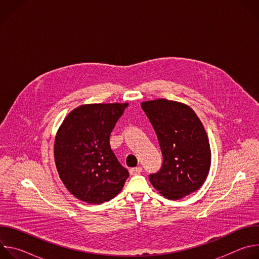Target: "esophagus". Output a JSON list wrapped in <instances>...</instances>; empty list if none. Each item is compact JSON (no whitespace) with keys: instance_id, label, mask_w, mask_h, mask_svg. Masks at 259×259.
<instances>
[{"instance_id":"1","label":"esophagus","mask_w":259,"mask_h":259,"mask_svg":"<svg viewBox=\"0 0 259 259\" xmlns=\"http://www.w3.org/2000/svg\"><path fill=\"white\" fill-rule=\"evenodd\" d=\"M141 171H142L141 167H135V168H131V169H130V174H131V175H137V174L141 173Z\"/></svg>"}]
</instances>
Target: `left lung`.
I'll return each mask as SVG.
<instances>
[{"label":"left lung","instance_id":"8db88e82","mask_svg":"<svg viewBox=\"0 0 259 259\" xmlns=\"http://www.w3.org/2000/svg\"><path fill=\"white\" fill-rule=\"evenodd\" d=\"M162 151L163 166L150 175L153 187L169 200H179L205 182L211 150L205 128L191 106L165 98L142 101Z\"/></svg>","mask_w":259,"mask_h":259}]
</instances>
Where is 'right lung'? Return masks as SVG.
<instances>
[{"label":"right lung","mask_w":259,"mask_h":259,"mask_svg":"<svg viewBox=\"0 0 259 259\" xmlns=\"http://www.w3.org/2000/svg\"><path fill=\"white\" fill-rule=\"evenodd\" d=\"M128 103H90L72 109L54 141L57 172L67 191L88 204H101L123 189L129 172L110 149L109 136Z\"/></svg>","instance_id":"add662e5"}]
</instances>
